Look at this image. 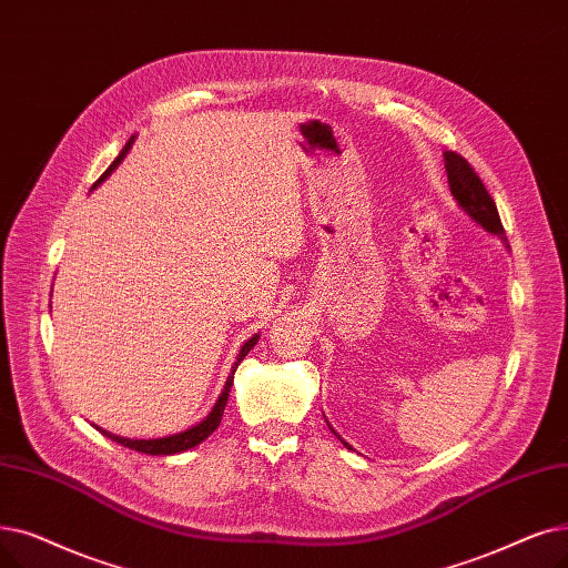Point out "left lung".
I'll return each instance as SVG.
<instances>
[{"mask_svg":"<svg viewBox=\"0 0 568 568\" xmlns=\"http://www.w3.org/2000/svg\"><path fill=\"white\" fill-rule=\"evenodd\" d=\"M443 158H446V174H448V185H450V192L457 200L459 209L476 220V223L489 232L495 234L499 239L506 241V232H504V225H501V217H499V211H497V204L495 200H491L487 187L483 185L480 176L474 171V166L468 164L462 155L448 151L443 153ZM334 432V429H332ZM336 434V432H334ZM338 436V434H336ZM341 438V436H338ZM341 443L345 448H351L348 443H345L341 438Z\"/></svg>","mask_w":568,"mask_h":568,"instance_id":"obj_1","label":"left lung"}]
</instances>
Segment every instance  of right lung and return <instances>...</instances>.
Listing matches in <instances>:
<instances>
[{
    "label": "right lung",
    "instance_id": "right-lung-1",
    "mask_svg": "<svg viewBox=\"0 0 568 568\" xmlns=\"http://www.w3.org/2000/svg\"><path fill=\"white\" fill-rule=\"evenodd\" d=\"M132 141H134V136L125 143V148H122L120 151V155L113 160V164L104 171V176L97 181L94 185H100L111 171L122 162V158L128 155V151L132 148ZM260 341V334H255V336H251L248 341H245L243 345H241V353H239V357H236V362H234V366H232V374H230V378H227V383H225V389H223V394H220L217 397V402H215V406H213V410L204 417V420L200 423V425H194V427H190V429H185V432H181V434H174V436H164V438H125V436H115V434H111V432H106V429H102V427H97L100 429L104 436H109L111 440H115V443H120V446H125V448H130V450H136V453H145V455H176V453H183V450H190V448H194V446H200V443L204 440V438H209L215 429H217V425H220V420H223V410H225V406H227V399H230V389H232V383H234V372H236V366L241 364V359L248 355L253 348H255V343Z\"/></svg>",
    "mask_w": 568,
    "mask_h": 568
}]
</instances>
